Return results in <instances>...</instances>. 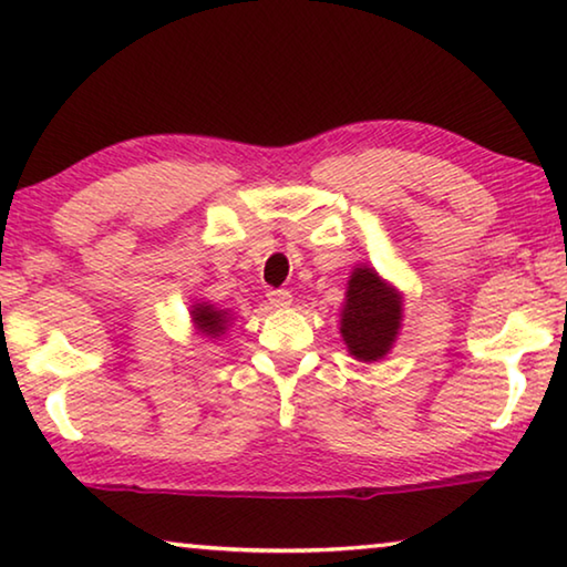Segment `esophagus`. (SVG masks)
<instances>
[{
	"mask_svg": "<svg viewBox=\"0 0 567 567\" xmlns=\"http://www.w3.org/2000/svg\"><path fill=\"white\" fill-rule=\"evenodd\" d=\"M267 300H270L272 307H287L292 302V295L287 290H270L267 292Z\"/></svg>",
	"mask_w": 567,
	"mask_h": 567,
	"instance_id": "34e87169",
	"label": "esophagus"
}]
</instances>
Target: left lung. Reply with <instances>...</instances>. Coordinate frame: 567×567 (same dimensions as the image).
I'll return each instance as SVG.
<instances>
[{"label":"left lung","mask_w":567,"mask_h":567,"mask_svg":"<svg viewBox=\"0 0 567 567\" xmlns=\"http://www.w3.org/2000/svg\"><path fill=\"white\" fill-rule=\"evenodd\" d=\"M402 318L398 292L370 267H358L350 277L348 302L342 310V338L358 360H380L395 342Z\"/></svg>","instance_id":"8db88e82"}]
</instances>
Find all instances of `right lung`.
I'll return each instance as SVG.
<instances>
[{
  "mask_svg": "<svg viewBox=\"0 0 567 567\" xmlns=\"http://www.w3.org/2000/svg\"><path fill=\"white\" fill-rule=\"evenodd\" d=\"M192 318H195L197 328L205 334H209V338H219V334L225 332L227 312L215 310L213 305H197L195 310H192Z\"/></svg>",
  "mask_w": 567,
  "mask_h": 567,
  "instance_id": "add662e5",
  "label": "right lung"
}]
</instances>
